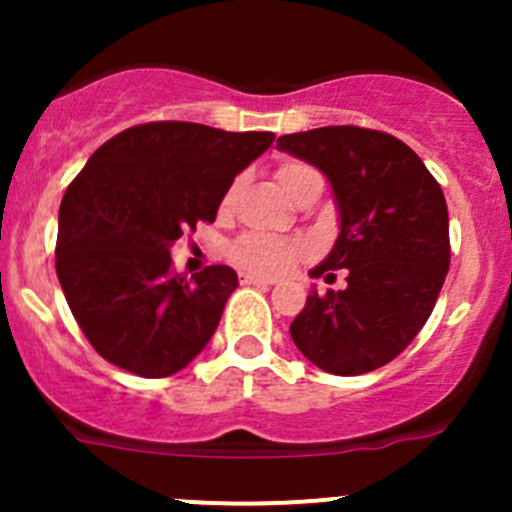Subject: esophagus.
Masks as SVG:
<instances>
[{
  "label": "esophagus",
  "instance_id": "1",
  "mask_svg": "<svg viewBox=\"0 0 512 512\" xmlns=\"http://www.w3.org/2000/svg\"><path fill=\"white\" fill-rule=\"evenodd\" d=\"M241 284H256V287H271L274 279L259 277V274H241Z\"/></svg>",
  "mask_w": 512,
  "mask_h": 512
}]
</instances>
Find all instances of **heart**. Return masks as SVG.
<instances>
[{"label":"heart","instance_id":"1","mask_svg":"<svg viewBox=\"0 0 512 512\" xmlns=\"http://www.w3.org/2000/svg\"><path fill=\"white\" fill-rule=\"evenodd\" d=\"M305 171H310V166L300 164V161H287V164L279 166L277 179L284 192H292L295 182ZM233 192V187L225 192L223 210L233 202ZM302 253H305V246L300 241L269 233H246L230 246V256H233L235 264L246 271H253V274H264V277H277V274L287 271L297 259H302Z\"/></svg>","mask_w":512,"mask_h":512}]
</instances>
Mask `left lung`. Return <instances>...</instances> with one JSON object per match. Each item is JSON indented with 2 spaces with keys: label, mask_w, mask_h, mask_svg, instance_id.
Wrapping results in <instances>:
<instances>
[{
  "label": "left lung",
  "mask_w": 512,
  "mask_h": 512,
  "mask_svg": "<svg viewBox=\"0 0 512 512\" xmlns=\"http://www.w3.org/2000/svg\"><path fill=\"white\" fill-rule=\"evenodd\" d=\"M277 146L323 171L336 194L341 233L312 277L348 269L346 289L307 295L292 341L323 372H374L418 336L449 271L441 187L413 148L379 130L328 125Z\"/></svg>",
  "instance_id": "obj_1"
}]
</instances>
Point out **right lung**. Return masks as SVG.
<instances>
[{
    "mask_svg": "<svg viewBox=\"0 0 512 512\" xmlns=\"http://www.w3.org/2000/svg\"><path fill=\"white\" fill-rule=\"evenodd\" d=\"M274 133H228L200 122H146L99 146L58 210L56 274L102 359L138 377H171L215 333L238 274L207 266L174 274L184 230L217 207Z\"/></svg>",
    "mask_w": 512,
    "mask_h": 512,
    "instance_id": "obj_1",
    "label": "right lung"
}]
</instances>
